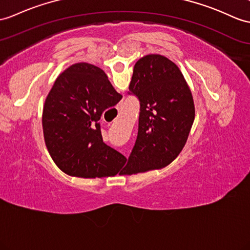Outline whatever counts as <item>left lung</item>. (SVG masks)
<instances>
[{"mask_svg": "<svg viewBox=\"0 0 250 250\" xmlns=\"http://www.w3.org/2000/svg\"><path fill=\"white\" fill-rule=\"evenodd\" d=\"M128 94L140 102L139 128L121 174L168 166L186 145L195 118L193 96L184 75L168 58L146 55L133 66Z\"/></svg>", "mask_w": 250, "mask_h": 250, "instance_id": "1", "label": "left lung"}]
</instances>
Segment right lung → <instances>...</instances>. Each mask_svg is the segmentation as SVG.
<instances>
[{"label":"right lung","mask_w":250,"mask_h":250,"mask_svg":"<svg viewBox=\"0 0 250 250\" xmlns=\"http://www.w3.org/2000/svg\"><path fill=\"white\" fill-rule=\"evenodd\" d=\"M121 99L96 65L72 64L57 77L44 103L42 127L48 153L62 172L83 178L119 173L125 157L103 142L99 121Z\"/></svg>","instance_id":"1"}]
</instances>
